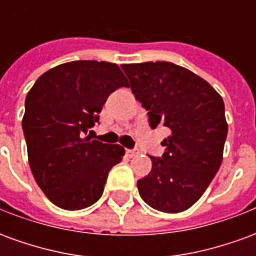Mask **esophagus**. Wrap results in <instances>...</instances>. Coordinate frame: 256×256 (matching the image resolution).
<instances>
[{
	"mask_svg": "<svg viewBox=\"0 0 256 256\" xmlns=\"http://www.w3.org/2000/svg\"><path fill=\"white\" fill-rule=\"evenodd\" d=\"M140 154V150H126V155L128 156V158H133V156H137Z\"/></svg>",
	"mask_w": 256,
	"mask_h": 256,
	"instance_id": "esophagus-1",
	"label": "esophagus"
}]
</instances>
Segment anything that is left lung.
Segmentation results:
<instances>
[{
  "label": "left lung",
  "mask_w": 256,
  "mask_h": 256,
  "mask_svg": "<svg viewBox=\"0 0 256 256\" xmlns=\"http://www.w3.org/2000/svg\"><path fill=\"white\" fill-rule=\"evenodd\" d=\"M136 98L148 111L152 128L172 133L162 141V158L150 156L152 170L137 181L152 208L181 212L192 207L220 170L228 136L225 104L211 84L168 62L120 66Z\"/></svg>",
  "instance_id": "1"
}]
</instances>
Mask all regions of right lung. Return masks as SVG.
Here are the masks:
<instances>
[{
    "instance_id": "obj_1",
    "label": "right lung",
    "mask_w": 256,
    "mask_h": 256,
    "mask_svg": "<svg viewBox=\"0 0 256 256\" xmlns=\"http://www.w3.org/2000/svg\"><path fill=\"white\" fill-rule=\"evenodd\" d=\"M128 86L116 64L79 60L53 67L26 97L23 132L31 172L46 198L63 210H82L102 194L108 172L124 148L86 136L108 96Z\"/></svg>"
}]
</instances>
